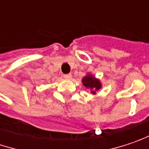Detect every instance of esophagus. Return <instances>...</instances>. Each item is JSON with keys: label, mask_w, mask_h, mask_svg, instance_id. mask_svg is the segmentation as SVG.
I'll use <instances>...</instances> for the list:
<instances>
[{"label": "esophagus", "mask_w": 149, "mask_h": 149, "mask_svg": "<svg viewBox=\"0 0 149 149\" xmlns=\"http://www.w3.org/2000/svg\"><path fill=\"white\" fill-rule=\"evenodd\" d=\"M72 77V75H71V74H63V78L64 79H67V80H69Z\"/></svg>", "instance_id": "34e87169"}]
</instances>
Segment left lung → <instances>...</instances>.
Listing matches in <instances>:
<instances>
[{
    "label": "left lung",
    "instance_id": "left-lung-1",
    "mask_svg": "<svg viewBox=\"0 0 149 149\" xmlns=\"http://www.w3.org/2000/svg\"><path fill=\"white\" fill-rule=\"evenodd\" d=\"M82 82H83V86H85L87 88H90L91 92L92 94H95L96 93L95 91L99 90L101 88V84H100L99 80L95 79L91 74H88L86 77H84L82 80Z\"/></svg>",
    "mask_w": 149,
    "mask_h": 149
}]
</instances>
